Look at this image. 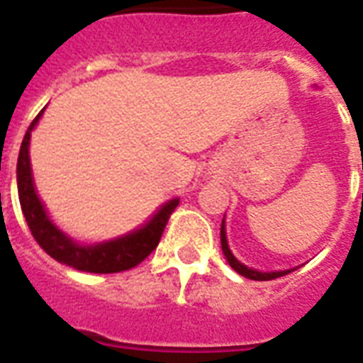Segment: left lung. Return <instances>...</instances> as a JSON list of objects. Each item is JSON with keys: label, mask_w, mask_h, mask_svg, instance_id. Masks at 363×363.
I'll return each instance as SVG.
<instances>
[{"label": "left lung", "mask_w": 363, "mask_h": 363, "mask_svg": "<svg viewBox=\"0 0 363 363\" xmlns=\"http://www.w3.org/2000/svg\"><path fill=\"white\" fill-rule=\"evenodd\" d=\"M220 242H222V252L226 256V262L232 265L233 271H238L239 275H242L245 279H252V281H271V279H277V277H282L290 273V271L298 269V267H290V269H281V271H258L254 267H248L242 262H239L233 252L230 250V245H228V235H226V216L222 218V226H220Z\"/></svg>", "instance_id": "left-lung-1"}]
</instances>
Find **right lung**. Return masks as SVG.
I'll list each match as a JSON object with an SVG mask.
<instances>
[{
    "mask_svg": "<svg viewBox=\"0 0 363 363\" xmlns=\"http://www.w3.org/2000/svg\"><path fill=\"white\" fill-rule=\"evenodd\" d=\"M45 109L35 116L28 131L24 141L20 145L18 162H16V184H18V199L24 218L31 230V235L41 245V248L48 256H52L56 262L69 265L73 269L86 271V273H118L135 267L158 247L160 238L164 233V228L169 220L179 198L165 201L156 209L145 224L137 226L128 233H122L118 238L105 239V241L82 242L73 239L62 230L56 222L50 218L47 207L37 194L35 182H33V171H31L30 160V141L31 131L41 121Z\"/></svg>",
    "mask_w": 363,
    "mask_h": 363,
    "instance_id": "obj_1",
    "label": "right lung"
}]
</instances>
